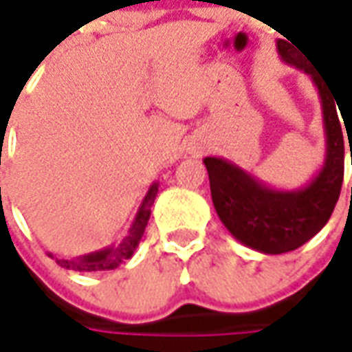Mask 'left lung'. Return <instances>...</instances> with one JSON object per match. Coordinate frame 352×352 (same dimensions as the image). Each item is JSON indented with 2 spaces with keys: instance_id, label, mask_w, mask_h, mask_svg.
<instances>
[{
  "instance_id": "left-lung-1",
  "label": "left lung",
  "mask_w": 352,
  "mask_h": 352,
  "mask_svg": "<svg viewBox=\"0 0 352 352\" xmlns=\"http://www.w3.org/2000/svg\"><path fill=\"white\" fill-rule=\"evenodd\" d=\"M276 47L284 63L309 74L318 87L326 133L322 169L303 188L276 190L228 160L204 158L210 175L211 200L223 225L238 242L269 255L294 252L320 232L339 200L345 160L343 131L336 108L338 100L289 43L278 39Z\"/></svg>"
}]
</instances>
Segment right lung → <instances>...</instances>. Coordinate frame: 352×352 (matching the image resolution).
Segmentation results:
<instances>
[{
  "label": "right lung",
  "instance_id": "right-lung-1",
  "mask_svg": "<svg viewBox=\"0 0 352 352\" xmlns=\"http://www.w3.org/2000/svg\"><path fill=\"white\" fill-rule=\"evenodd\" d=\"M156 194H158V183H154L148 188V192L142 200L141 208L135 215V221L129 232L125 236L124 240L118 245H110L99 252L87 253L82 257H74V259H56V263L68 270H78V272H93V270H112L120 267L125 259H131L133 257L137 245L141 242L142 234H144V228L148 225V219H151V208L154 200H156Z\"/></svg>",
  "mask_w": 352,
  "mask_h": 352
}]
</instances>
